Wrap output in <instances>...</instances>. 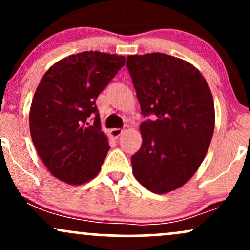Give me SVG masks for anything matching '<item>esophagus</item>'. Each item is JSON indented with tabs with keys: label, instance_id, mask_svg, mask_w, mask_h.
Here are the masks:
<instances>
[{
	"label": "esophagus",
	"instance_id": "1",
	"mask_svg": "<svg viewBox=\"0 0 250 250\" xmlns=\"http://www.w3.org/2000/svg\"><path fill=\"white\" fill-rule=\"evenodd\" d=\"M122 133H123V129L121 128H114L110 130L111 137H114V139H119V137L122 135Z\"/></svg>",
	"mask_w": 250,
	"mask_h": 250
}]
</instances>
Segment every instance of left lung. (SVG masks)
<instances>
[{
	"label": "left lung",
	"mask_w": 250,
	"mask_h": 250,
	"mask_svg": "<svg viewBox=\"0 0 250 250\" xmlns=\"http://www.w3.org/2000/svg\"><path fill=\"white\" fill-rule=\"evenodd\" d=\"M141 114L142 146L133 173L153 193L180 188L205 159L214 133V101L190 63L161 53L127 57ZM151 117V119L148 117Z\"/></svg>",
	"instance_id": "obj_1"
}]
</instances>
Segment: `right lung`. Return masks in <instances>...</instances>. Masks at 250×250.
<instances>
[{"mask_svg": "<svg viewBox=\"0 0 250 250\" xmlns=\"http://www.w3.org/2000/svg\"><path fill=\"white\" fill-rule=\"evenodd\" d=\"M125 63V56L83 51L55 63L42 77L31 102L30 135L57 179L82 185L101 169L110 147L95 102Z\"/></svg>", "mask_w": 250, "mask_h": 250, "instance_id": "1", "label": "right lung"}]
</instances>
